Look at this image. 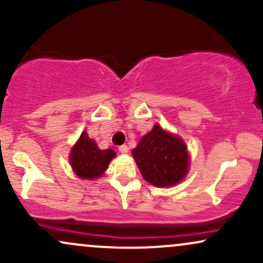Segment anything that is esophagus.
I'll list each match as a JSON object with an SVG mask.
<instances>
[{
    "label": "esophagus",
    "instance_id": "34e87169",
    "mask_svg": "<svg viewBox=\"0 0 263 263\" xmlns=\"http://www.w3.org/2000/svg\"><path fill=\"white\" fill-rule=\"evenodd\" d=\"M119 151L122 153V155H126L128 152V147L126 144H122V146L119 147Z\"/></svg>",
    "mask_w": 263,
    "mask_h": 263
}]
</instances>
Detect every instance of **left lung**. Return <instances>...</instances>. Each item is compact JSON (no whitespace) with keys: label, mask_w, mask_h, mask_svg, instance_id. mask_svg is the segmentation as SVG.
I'll use <instances>...</instances> for the list:
<instances>
[{"label":"left lung","mask_w":263,"mask_h":263,"mask_svg":"<svg viewBox=\"0 0 263 263\" xmlns=\"http://www.w3.org/2000/svg\"><path fill=\"white\" fill-rule=\"evenodd\" d=\"M132 155L142 177L156 186L176 185L189 171L186 144L177 135L155 125L138 142Z\"/></svg>","instance_id":"obj_1"}]
</instances>
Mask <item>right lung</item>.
Here are the masks:
<instances>
[{"label":"right lung","instance_id":"add662e5","mask_svg":"<svg viewBox=\"0 0 263 263\" xmlns=\"http://www.w3.org/2000/svg\"><path fill=\"white\" fill-rule=\"evenodd\" d=\"M116 156L112 149H100L95 141L83 132L71 148L69 161L74 173L81 179H95L101 177Z\"/></svg>","mask_w":263,"mask_h":263}]
</instances>
